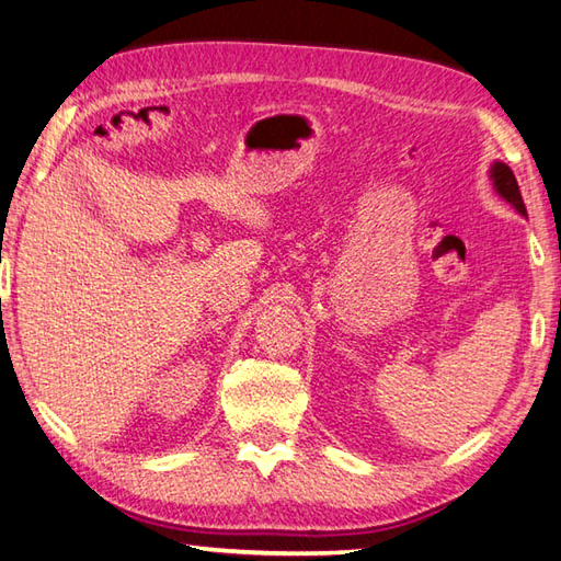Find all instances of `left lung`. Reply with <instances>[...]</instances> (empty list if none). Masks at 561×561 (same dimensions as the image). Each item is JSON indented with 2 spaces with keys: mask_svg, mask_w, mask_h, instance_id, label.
Masks as SVG:
<instances>
[{
  "mask_svg": "<svg viewBox=\"0 0 561 561\" xmlns=\"http://www.w3.org/2000/svg\"><path fill=\"white\" fill-rule=\"evenodd\" d=\"M491 180H493V186H496V192L515 208V211H518L520 216H528V211H525L520 190H518V182H515V174L506 162H493Z\"/></svg>",
  "mask_w": 561,
  "mask_h": 561,
  "instance_id": "left-lung-1",
  "label": "left lung"
}]
</instances>
